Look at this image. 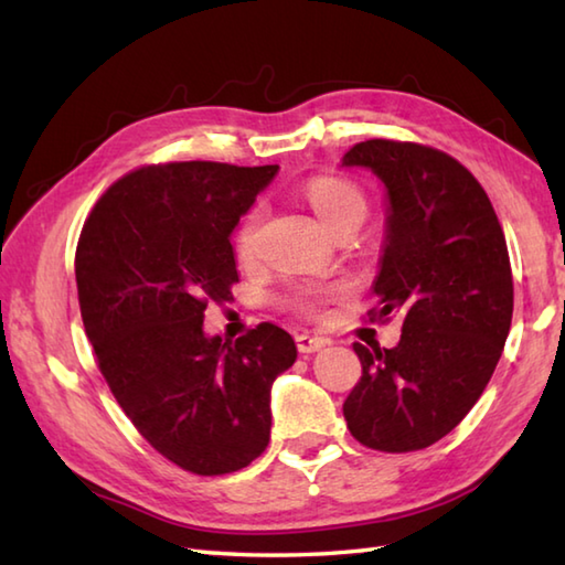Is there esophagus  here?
Segmentation results:
<instances>
[{
  "mask_svg": "<svg viewBox=\"0 0 565 565\" xmlns=\"http://www.w3.org/2000/svg\"><path fill=\"white\" fill-rule=\"evenodd\" d=\"M296 344H298V352H301V354H313V352H320L322 347L328 344V340L318 338V334L301 332V334H296Z\"/></svg>",
  "mask_w": 565,
  "mask_h": 565,
  "instance_id": "1",
  "label": "esophagus"
}]
</instances>
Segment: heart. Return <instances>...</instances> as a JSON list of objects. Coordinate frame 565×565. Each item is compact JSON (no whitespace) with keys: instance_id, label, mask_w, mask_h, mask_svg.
<instances>
[{"instance_id":"heart-1","label":"heart","mask_w":565,"mask_h":565,"mask_svg":"<svg viewBox=\"0 0 565 565\" xmlns=\"http://www.w3.org/2000/svg\"><path fill=\"white\" fill-rule=\"evenodd\" d=\"M306 199L310 203V209L316 211L318 218L326 223L328 231L334 223L350 218V215L366 213V201L362 196V191H359L354 184L344 182L340 177H328V174L313 177L306 184ZM259 221H262V211L252 209L243 218V223L237 225L235 252L239 255V259H249L255 255ZM318 303H320L318 291H303L296 296V308L308 310V313H313Z\"/></svg>"}]
</instances>
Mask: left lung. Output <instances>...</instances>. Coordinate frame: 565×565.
Returning <instances> with one entry per match:
<instances>
[{
  "label": "left lung",
  "mask_w": 565,
  "mask_h": 565,
  "mask_svg": "<svg viewBox=\"0 0 565 565\" xmlns=\"http://www.w3.org/2000/svg\"><path fill=\"white\" fill-rule=\"evenodd\" d=\"M342 167H364L386 189L376 318L403 316L401 342L366 350L342 405L369 449L415 451L439 441L481 398L512 322L505 235L483 186L447 152L366 140Z\"/></svg>",
  "instance_id": "8db88e82"
}]
</instances>
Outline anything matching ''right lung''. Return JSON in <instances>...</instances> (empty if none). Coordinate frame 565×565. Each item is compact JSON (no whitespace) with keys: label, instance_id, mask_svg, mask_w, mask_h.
I'll return each mask as SVG.
<instances>
[{"label":"right lung","instance_id":"right-lung-1","mask_svg":"<svg viewBox=\"0 0 565 565\" xmlns=\"http://www.w3.org/2000/svg\"><path fill=\"white\" fill-rule=\"evenodd\" d=\"M279 164H150L118 179L82 227V322L130 423L164 459L233 473L267 449L271 386L296 362L286 330L235 342L203 330L237 281L231 235Z\"/></svg>","mask_w":565,"mask_h":565}]
</instances>
